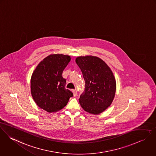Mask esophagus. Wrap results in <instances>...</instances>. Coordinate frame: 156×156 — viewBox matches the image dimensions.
<instances>
[{
    "label": "esophagus",
    "instance_id": "34e87169",
    "mask_svg": "<svg viewBox=\"0 0 156 156\" xmlns=\"http://www.w3.org/2000/svg\"><path fill=\"white\" fill-rule=\"evenodd\" d=\"M72 93H73V96H76L77 95V90H76V89L72 90Z\"/></svg>",
    "mask_w": 156,
    "mask_h": 156
}]
</instances>
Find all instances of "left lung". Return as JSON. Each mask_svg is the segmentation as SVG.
I'll return each instance as SVG.
<instances>
[{
	"label": "left lung",
	"mask_w": 156,
	"mask_h": 156,
	"mask_svg": "<svg viewBox=\"0 0 156 156\" xmlns=\"http://www.w3.org/2000/svg\"><path fill=\"white\" fill-rule=\"evenodd\" d=\"M75 62L85 81V90L80 96L79 102L87 112L99 114L114 100L116 91L114 74L104 60L96 56H80Z\"/></svg>",
	"instance_id": "left-lung-1"
}]
</instances>
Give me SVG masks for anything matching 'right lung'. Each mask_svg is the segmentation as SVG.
<instances>
[{"label": "right lung", "mask_w": 156, "mask_h": 156, "mask_svg": "<svg viewBox=\"0 0 156 156\" xmlns=\"http://www.w3.org/2000/svg\"><path fill=\"white\" fill-rule=\"evenodd\" d=\"M70 57L63 54H51L43 59L34 71L30 88L36 105L48 112H57L68 104L73 93L65 88L63 70L70 61Z\"/></svg>", "instance_id": "obj_1"}]
</instances>
